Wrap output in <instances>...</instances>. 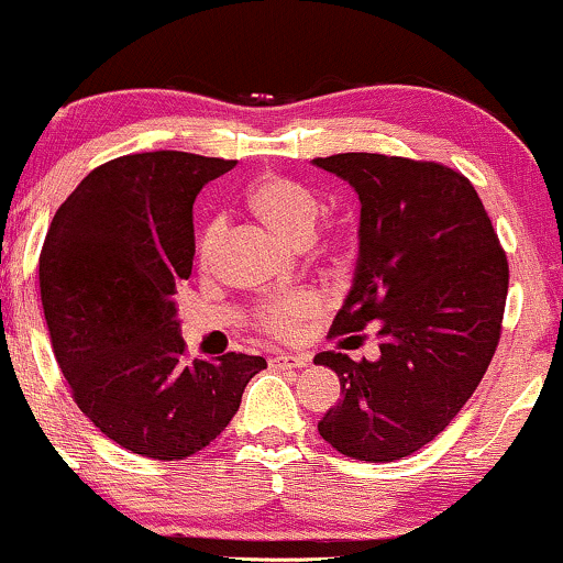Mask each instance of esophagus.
I'll use <instances>...</instances> for the list:
<instances>
[{
    "label": "esophagus",
    "mask_w": 563,
    "mask_h": 563,
    "mask_svg": "<svg viewBox=\"0 0 563 563\" xmlns=\"http://www.w3.org/2000/svg\"><path fill=\"white\" fill-rule=\"evenodd\" d=\"M269 366L283 368V372H286V368H301V366H306V358H303V355L280 353V355H273V358H269Z\"/></svg>",
    "instance_id": "34e87169"
}]
</instances>
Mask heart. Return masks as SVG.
<instances>
[{
  "instance_id": "obj_1",
  "label": "heart",
  "mask_w": 563,
  "mask_h": 563,
  "mask_svg": "<svg viewBox=\"0 0 563 563\" xmlns=\"http://www.w3.org/2000/svg\"><path fill=\"white\" fill-rule=\"evenodd\" d=\"M246 210L252 212L260 223H265L269 231L277 233L280 239L290 241V244L303 246L311 241L317 231L319 218L324 212L322 197L314 189L306 187L303 181L290 179L283 174H265L260 176L252 187L246 189ZM220 241H223V223L220 220H210L199 233L197 241V265L199 269H208L216 265ZM319 252L330 262L332 267H343L347 262V236L340 229L327 233L319 241ZM324 311V301L314 290H286V294L265 296L254 306L252 311V327L265 338L280 340H296L303 332V327L317 319Z\"/></svg>"
}]
</instances>
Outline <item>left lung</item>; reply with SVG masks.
Wrapping results in <instances>:
<instances>
[{"mask_svg": "<svg viewBox=\"0 0 563 563\" xmlns=\"http://www.w3.org/2000/svg\"><path fill=\"white\" fill-rule=\"evenodd\" d=\"M358 191L353 288L330 338L379 358L322 351L340 400L319 421L345 457L395 462L437 439L471 400L501 338L509 262L471 179L444 163L379 153L314 158Z\"/></svg>", "mask_w": 563, "mask_h": 563, "instance_id": "1", "label": "left lung"}]
</instances>
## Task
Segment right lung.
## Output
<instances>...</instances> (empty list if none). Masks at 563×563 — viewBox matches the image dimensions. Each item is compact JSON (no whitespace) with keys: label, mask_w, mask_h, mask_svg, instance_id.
<instances>
[{"label":"right lung","mask_w":563,"mask_h":563,"mask_svg":"<svg viewBox=\"0 0 563 563\" xmlns=\"http://www.w3.org/2000/svg\"><path fill=\"white\" fill-rule=\"evenodd\" d=\"M236 161L155 151L92 168L38 257L48 338L96 429L142 457L184 460L236 416L262 355L189 361L176 288L191 275V205Z\"/></svg>","instance_id":"add662e5"}]
</instances>
